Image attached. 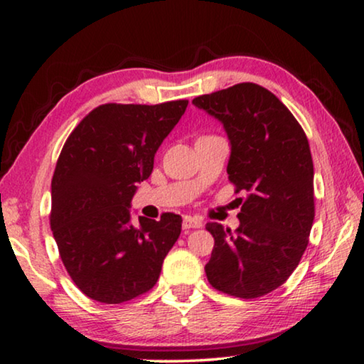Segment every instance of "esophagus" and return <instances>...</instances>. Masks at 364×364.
<instances>
[{
  "mask_svg": "<svg viewBox=\"0 0 364 364\" xmlns=\"http://www.w3.org/2000/svg\"><path fill=\"white\" fill-rule=\"evenodd\" d=\"M202 218L200 217H191V215H186L183 217V223H182V227L186 228H200L202 227Z\"/></svg>",
  "mask_w": 364,
  "mask_h": 364,
  "instance_id": "34e87169",
  "label": "esophagus"
}]
</instances>
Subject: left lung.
I'll list each match as a JSON object with an SVG mask.
<instances>
[{
  "instance_id": "8db88e82",
  "label": "left lung",
  "mask_w": 364,
  "mask_h": 364,
  "mask_svg": "<svg viewBox=\"0 0 364 364\" xmlns=\"http://www.w3.org/2000/svg\"><path fill=\"white\" fill-rule=\"evenodd\" d=\"M222 122L228 141V181L240 198L235 232L205 228L215 245L208 283L237 298H258L283 285L306 250L315 218L308 139L285 104L268 89L242 82L192 101Z\"/></svg>"
}]
</instances>
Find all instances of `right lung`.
<instances>
[{
	"instance_id": "1",
	"label": "right lung",
	"mask_w": 364,
	"mask_h": 364,
	"mask_svg": "<svg viewBox=\"0 0 364 364\" xmlns=\"http://www.w3.org/2000/svg\"><path fill=\"white\" fill-rule=\"evenodd\" d=\"M188 101L102 104L71 132L51 181V230L69 277L84 295L124 303L151 290L181 235L182 218L131 222L137 183Z\"/></svg>"
}]
</instances>
